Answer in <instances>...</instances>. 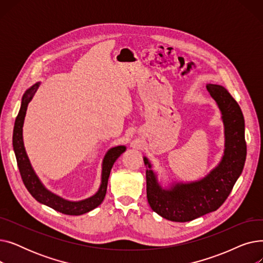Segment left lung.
<instances>
[{"label": "left lung", "mask_w": 263, "mask_h": 263, "mask_svg": "<svg viewBox=\"0 0 263 263\" xmlns=\"http://www.w3.org/2000/svg\"><path fill=\"white\" fill-rule=\"evenodd\" d=\"M206 89L218 105L224 123V156L217 166L200 180L163 189L150 162L144 158L148 203L156 213L172 222H190L217 210L229 196L245 164V124L238 102L223 86L206 84Z\"/></svg>", "instance_id": "left-lung-1"}]
</instances>
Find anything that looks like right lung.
Instances as JSON below:
<instances>
[{
	"label": "right lung",
	"mask_w": 263,
	"mask_h": 263,
	"mask_svg": "<svg viewBox=\"0 0 263 263\" xmlns=\"http://www.w3.org/2000/svg\"><path fill=\"white\" fill-rule=\"evenodd\" d=\"M40 83H36L31 88L27 89L22 97L21 107L18 113V116L15 121V127H13L12 133V147L15 151L17 164L19 167V172L22 178V181L30 192V194L40 203H44L50 208L54 209L55 211H59L61 213L67 215H81L87 213L95 208H97L104 199L106 194V187H107V180L109 177L110 170H112L115 161L120 157L122 153L126 151L124 146H117L110 148L106 155L104 156L102 162V174H101V184L96 194L89 198L80 201H69L57 194H53L52 192L47 190L45 185L41 183L39 178L35 174L32 165L30 163L29 158L25 153V148L23 144V136H22V128L24 117L26 114L27 105L32 100L33 96L35 95L36 90L38 89Z\"/></svg>",
	"instance_id": "add662e5"
}]
</instances>
